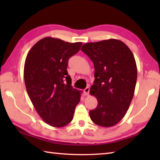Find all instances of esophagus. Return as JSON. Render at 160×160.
I'll return each instance as SVG.
<instances>
[{
    "mask_svg": "<svg viewBox=\"0 0 160 160\" xmlns=\"http://www.w3.org/2000/svg\"><path fill=\"white\" fill-rule=\"evenodd\" d=\"M89 91H90V88L89 87H87L84 89V93L85 96H89Z\"/></svg>",
    "mask_w": 160,
    "mask_h": 160,
    "instance_id": "obj_1",
    "label": "esophagus"
}]
</instances>
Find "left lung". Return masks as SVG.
I'll return each mask as SVG.
<instances>
[{"mask_svg":"<svg viewBox=\"0 0 160 160\" xmlns=\"http://www.w3.org/2000/svg\"><path fill=\"white\" fill-rule=\"evenodd\" d=\"M81 50L95 68L90 93L96 97L98 106L89 111L90 118L100 127H113L124 117L133 98L138 75L133 54L117 39L85 43Z\"/></svg>","mask_w":160,"mask_h":160,"instance_id":"1","label":"left lung"}]
</instances>
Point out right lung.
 <instances>
[{
	"mask_svg": "<svg viewBox=\"0 0 160 160\" xmlns=\"http://www.w3.org/2000/svg\"><path fill=\"white\" fill-rule=\"evenodd\" d=\"M82 43H70L45 37L29 50L24 66V80L37 113L47 124L62 127L73 120L81 91L73 89L67 73L68 60Z\"/></svg>",
	"mask_w": 160,
	"mask_h": 160,
	"instance_id": "1",
	"label": "right lung"
}]
</instances>
